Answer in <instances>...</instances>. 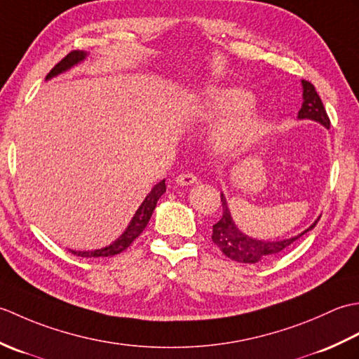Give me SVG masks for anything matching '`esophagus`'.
<instances>
[{
  "label": "esophagus",
  "instance_id": "1",
  "mask_svg": "<svg viewBox=\"0 0 359 359\" xmlns=\"http://www.w3.org/2000/svg\"><path fill=\"white\" fill-rule=\"evenodd\" d=\"M175 184L180 185V187L194 185V184H197V177L194 174H189V172L180 174V175H177V177H175Z\"/></svg>",
  "mask_w": 359,
  "mask_h": 359
}]
</instances>
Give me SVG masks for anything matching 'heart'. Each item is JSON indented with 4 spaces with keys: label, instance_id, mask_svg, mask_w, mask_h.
Instances as JSON below:
<instances>
[{
    "label": "heart",
    "instance_id": "heart-1",
    "mask_svg": "<svg viewBox=\"0 0 359 359\" xmlns=\"http://www.w3.org/2000/svg\"><path fill=\"white\" fill-rule=\"evenodd\" d=\"M253 97L242 88L205 89L191 104L189 114L197 120H220L211 133V147L219 154H230L248 143L261 129L264 116L251 104Z\"/></svg>",
    "mask_w": 359,
    "mask_h": 359
}]
</instances>
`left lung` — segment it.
Masks as SVG:
<instances>
[{"label": "left lung", "instance_id": "obj_1", "mask_svg": "<svg viewBox=\"0 0 359 359\" xmlns=\"http://www.w3.org/2000/svg\"><path fill=\"white\" fill-rule=\"evenodd\" d=\"M301 85H302V106L299 112H297V118L313 120L316 123L329 129L330 120L327 117L324 104L321 102V98H319L315 86L306 80H302ZM220 201H222L224 212L219 222L212 225L211 239L226 257H230L231 261L242 262V264L262 262V261H266V259L276 257L280 253H284V251L292 245L294 241L299 239L301 236H304L307 231L313 230L319 217H321L319 216L315 222L307 228V230H304L297 236H293V238L280 239V241H262V239L251 238V236L239 230L238 225H236V222L231 217V211L228 208L224 193H220Z\"/></svg>", "mask_w": 359, "mask_h": 359}]
</instances>
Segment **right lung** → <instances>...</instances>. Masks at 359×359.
I'll list each match as a JSON object with an SVG mask.
<instances>
[{
    "label": "right lung",
    "mask_w": 359,
    "mask_h": 359,
    "mask_svg": "<svg viewBox=\"0 0 359 359\" xmlns=\"http://www.w3.org/2000/svg\"><path fill=\"white\" fill-rule=\"evenodd\" d=\"M88 55L89 53L85 50H74L71 53H67L62 62L53 66V69L48 75H46V80H50L53 77H57V75H60V74H65L69 69H72L74 66H77V65L85 62ZM165 191H166V185H165V179H163V180H160L158 184L152 187L148 196L144 197V201L142 202L139 210L135 211V215L133 216L131 222L128 224L126 230L121 233L112 243H109V245H106L103 248H97V250H83V251L71 250V251L75 256H81V257H108V256L121 253V251L131 245L134 239H137L142 234L144 226H147L149 222L152 211L156 210L157 201L162 197V194Z\"/></svg>",
    "instance_id": "obj_1"
}]
</instances>
